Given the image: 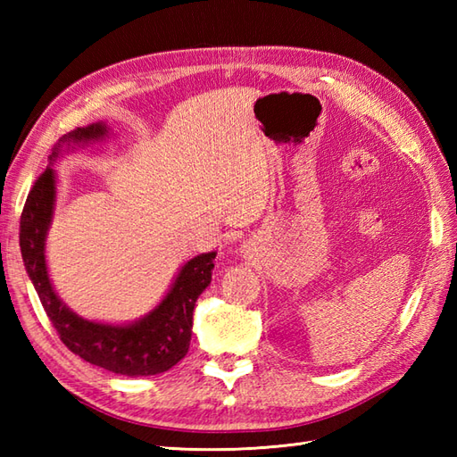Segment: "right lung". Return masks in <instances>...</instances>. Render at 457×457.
Here are the masks:
<instances>
[{
  "label": "right lung",
  "instance_id": "right-lung-1",
  "mask_svg": "<svg viewBox=\"0 0 457 457\" xmlns=\"http://www.w3.org/2000/svg\"><path fill=\"white\" fill-rule=\"evenodd\" d=\"M108 125L98 121L88 128H76L58 139L48 157L51 164L43 174H38L27 196L21 228H19V245H21L27 275L41 298L45 312L58 332V337L72 353L118 375H157L169 371L188 352L194 306L210 285L216 251L187 261L167 296L147 316L123 326L90 322L72 312L54 293L46 270L45 241L56 200L53 164L56 159H61L62 153L102 141L108 137Z\"/></svg>",
  "mask_w": 457,
  "mask_h": 457
}]
</instances>
